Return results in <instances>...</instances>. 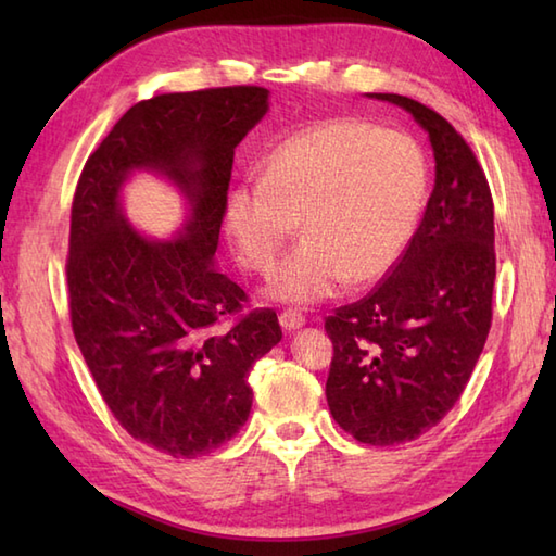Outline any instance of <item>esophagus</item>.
Here are the masks:
<instances>
[{
  "mask_svg": "<svg viewBox=\"0 0 556 556\" xmlns=\"http://www.w3.org/2000/svg\"><path fill=\"white\" fill-rule=\"evenodd\" d=\"M279 323L285 329H299L305 325V315H301L299 311H285L279 313Z\"/></svg>",
  "mask_w": 556,
  "mask_h": 556,
  "instance_id": "obj_1",
  "label": "esophagus"
}]
</instances>
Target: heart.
<instances>
[{
  "mask_svg": "<svg viewBox=\"0 0 556 556\" xmlns=\"http://www.w3.org/2000/svg\"><path fill=\"white\" fill-rule=\"evenodd\" d=\"M428 193L416 140L358 119L303 128L233 186L224 227L241 265L263 275L301 219L303 243L267 281L271 299L317 303L382 279L404 257Z\"/></svg>",
  "mask_w": 556,
  "mask_h": 556,
  "instance_id": "obj_1",
  "label": "heart"
}]
</instances>
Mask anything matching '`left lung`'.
Returning <instances> with one entry per match:
<instances>
[{
	"instance_id": "8db88e82",
	"label": "left lung",
	"mask_w": 556,
	"mask_h": 556,
	"mask_svg": "<svg viewBox=\"0 0 556 556\" xmlns=\"http://www.w3.org/2000/svg\"><path fill=\"white\" fill-rule=\"evenodd\" d=\"M370 98L428 131L434 188L396 267L325 317L334 346L325 394L353 440L392 446L434 428L464 394L492 327L497 253L490 184L466 138L418 100Z\"/></svg>"
}]
</instances>
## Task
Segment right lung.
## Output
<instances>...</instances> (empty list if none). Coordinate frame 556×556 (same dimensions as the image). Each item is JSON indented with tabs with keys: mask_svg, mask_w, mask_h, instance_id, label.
<instances>
[{
	"mask_svg": "<svg viewBox=\"0 0 556 556\" xmlns=\"http://www.w3.org/2000/svg\"><path fill=\"white\" fill-rule=\"evenodd\" d=\"M267 92L227 86L138 102L76 184L71 329L112 416L174 458L210 454L236 437L253 404L248 372L281 339L277 313L251 308L248 293L212 265L233 150L265 116ZM134 168L167 173L192 198L181 240L150 242L125 224L118 188Z\"/></svg>",
	"mask_w": 556,
	"mask_h": 556,
	"instance_id": "1",
	"label": "right lung"
}]
</instances>
